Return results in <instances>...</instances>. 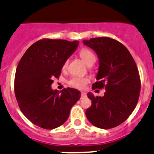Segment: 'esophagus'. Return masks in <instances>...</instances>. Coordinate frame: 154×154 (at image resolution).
Masks as SVG:
<instances>
[{"label":"esophagus","mask_w":154,"mask_h":154,"mask_svg":"<svg viewBox=\"0 0 154 154\" xmlns=\"http://www.w3.org/2000/svg\"><path fill=\"white\" fill-rule=\"evenodd\" d=\"M85 97H86V93L85 92H81V98H85Z\"/></svg>","instance_id":"obj_1"}]
</instances>
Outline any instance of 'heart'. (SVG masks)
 Instances as JSON below:
<instances>
[{"label":"heart","instance_id":"heart-1","mask_svg":"<svg viewBox=\"0 0 154 154\" xmlns=\"http://www.w3.org/2000/svg\"><path fill=\"white\" fill-rule=\"evenodd\" d=\"M79 56L82 60H83L85 63L86 65H89L90 63L95 62V56L94 53L88 49H82L79 52ZM67 62L64 63L63 68H66L67 66ZM88 82V79L87 77L84 76H72L69 79L68 84L70 85L71 86L74 87L75 88L79 89H82L85 87L86 84Z\"/></svg>","mask_w":154,"mask_h":154}]
</instances>
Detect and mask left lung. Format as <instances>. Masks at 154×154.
<instances>
[{
    "label": "left lung",
    "instance_id": "obj_1",
    "mask_svg": "<svg viewBox=\"0 0 154 154\" xmlns=\"http://www.w3.org/2000/svg\"><path fill=\"white\" fill-rule=\"evenodd\" d=\"M91 48L99 61L92 89L105 88L103 97L87 96L91 106L85 111L88 121L101 129H110L126 121L134 110L140 91V79L133 57L122 43L109 37L83 40Z\"/></svg>",
    "mask_w": 154,
    "mask_h": 154
}]
</instances>
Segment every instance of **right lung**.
Returning <instances> with one entry per match:
<instances>
[{
	"label": "right lung",
	"mask_w": 154,
	"mask_h": 154,
	"mask_svg": "<svg viewBox=\"0 0 154 154\" xmlns=\"http://www.w3.org/2000/svg\"><path fill=\"white\" fill-rule=\"evenodd\" d=\"M79 42L43 39L27 49L17 67L15 96L24 116L39 128L52 130L61 126L81 93L72 88L52 89L66 60L75 51Z\"/></svg>",
	"instance_id": "right-lung-1"
}]
</instances>
